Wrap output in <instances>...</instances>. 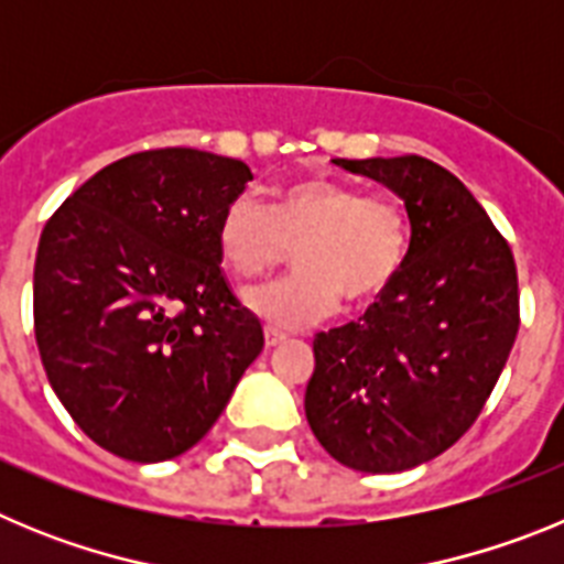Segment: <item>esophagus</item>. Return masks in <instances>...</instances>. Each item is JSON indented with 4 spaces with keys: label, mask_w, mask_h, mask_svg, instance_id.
Instances as JSON below:
<instances>
[{
    "label": "esophagus",
    "mask_w": 564,
    "mask_h": 564,
    "mask_svg": "<svg viewBox=\"0 0 564 564\" xmlns=\"http://www.w3.org/2000/svg\"><path fill=\"white\" fill-rule=\"evenodd\" d=\"M282 341H285V333H279V330H273V327H268V330H265V347H268V350H271V347H279Z\"/></svg>",
    "instance_id": "34e87169"
}]
</instances>
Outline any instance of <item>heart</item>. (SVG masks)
Wrapping results in <instances>:
<instances>
[{"label":"heart","mask_w":564,"mask_h":564,"mask_svg":"<svg viewBox=\"0 0 564 564\" xmlns=\"http://www.w3.org/2000/svg\"><path fill=\"white\" fill-rule=\"evenodd\" d=\"M223 265L239 279L276 268L296 248L299 271L248 288L242 302L273 330H302L341 305L381 296L410 253V217L392 197H364L347 183L311 181L279 188L271 208L239 194L217 223Z\"/></svg>","instance_id":"b5f03b06"}]
</instances>
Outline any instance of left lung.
<instances>
[{"mask_svg":"<svg viewBox=\"0 0 564 564\" xmlns=\"http://www.w3.org/2000/svg\"><path fill=\"white\" fill-rule=\"evenodd\" d=\"M333 163L401 197L412 234L376 305L313 341L305 415L338 463L395 475L460 441L495 390L520 327L514 257L475 194L421 154Z\"/></svg>","mask_w":564,"mask_h":564,"instance_id":"1","label":"left lung"}]
</instances>
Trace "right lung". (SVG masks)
Instances as JSON below:
<instances>
[{"label": "right lung", "mask_w": 564, "mask_h": 564, "mask_svg": "<svg viewBox=\"0 0 564 564\" xmlns=\"http://www.w3.org/2000/svg\"><path fill=\"white\" fill-rule=\"evenodd\" d=\"M253 181L200 149L129 154L44 226L33 318L44 372L87 437L134 463L183 455L262 352L220 271L217 223Z\"/></svg>", "instance_id": "obj_1"}]
</instances>
